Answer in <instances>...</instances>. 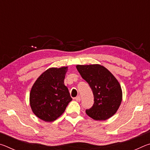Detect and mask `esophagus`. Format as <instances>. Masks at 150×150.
Wrapping results in <instances>:
<instances>
[{"instance_id": "obj_1", "label": "esophagus", "mask_w": 150, "mask_h": 150, "mask_svg": "<svg viewBox=\"0 0 150 150\" xmlns=\"http://www.w3.org/2000/svg\"><path fill=\"white\" fill-rule=\"evenodd\" d=\"M75 100L76 101H77V102H80V101H81V96H77V97L75 98Z\"/></svg>"}]
</instances>
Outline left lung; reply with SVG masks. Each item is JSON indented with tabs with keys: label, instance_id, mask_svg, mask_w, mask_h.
<instances>
[{
	"label": "left lung",
	"instance_id": "left-lung-1",
	"mask_svg": "<svg viewBox=\"0 0 150 150\" xmlns=\"http://www.w3.org/2000/svg\"><path fill=\"white\" fill-rule=\"evenodd\" d=\"M76 67L93 93V106L86 110L87 115L95 120H105L112 117L122 100V91L118 80L99 64L77 65Z\"/></svg>",
	"mask_w": 150,
	"mask_h": 150
}]
</instances>
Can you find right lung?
Segmentation results:
<instances>
[{"instance_id":"obj_1","label":"right lung","mask_w":150,"mask_h":150,"mask_svg":"<svg viewBox=\"0 0 150 150\" xmlns=\"http://www.w3.org/2000/svg\"><path fill=\"white\" fill-rule=\"evenodd\" d=\"M68 67H51L35 81L30 93L33 113L45 122H53L64 112L72 100L64 79Z\"/></svg>"}]
</instances>
